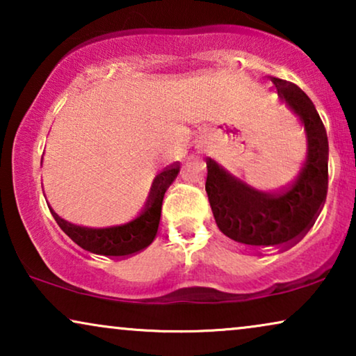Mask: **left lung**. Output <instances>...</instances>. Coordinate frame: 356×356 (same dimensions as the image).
Segmentation results:
<instances>
[{
  "label": "left lung",
  "instance_id": "8db88e82",
  "mask_svg": "<svg viewBox=\"0 0 356 356\" xmlns=\"http://www.w3.org/2000/svg\"><path fill=\"white\" fill-rule=\"evenodd\" d=\"M272 82L300 116L308 138V154L295 181L277 193L257 191L207 159L206 191L217 227L223 235L250 246L298 240L313 225L327 196L329 143L323 121L298 86L277 77Z\"/></svg>",
  "mask_w": 356,
  "mask_h": 356
}]
</instances>
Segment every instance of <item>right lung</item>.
I'll use <instances>...</instances> for the list:
<instances>
[{"label": "right lung", "mask_w": 356, "mask_h": 356, "mask_svg": "<svg viewBox=\"0 0 356 356\" xmlns=\"http://www.w3.org/2000/svg\"><path fill=\"white\" fill-rule=\"evenodd\" d=\"M179 172V162L163 168V172L155 178L150 189L149 201L145 204L144 212L136 218V220L124 223L120 227L108 228H89L79 227L70 223L55 213L50 209L53 218H55L58 227L76 243L82 250L94 252L100 256H129L134 254L144 248H147L154 238L157 236L160 216H162L163 196L173 179L177 178Z\"/></svg>", "instance_id": "right-lung-1"}]
</instances>
